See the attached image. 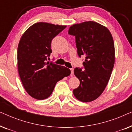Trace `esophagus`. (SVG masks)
<instances>
[{
	"label": "esophagus",
	"mask_w": 132,
	"mask_h": 132,
	"mask_svg": "<svg viewBox=\"0 0 132 132\" xmlns=\"http://www.w3.org/2000/svg\"><path fill=\"white\" fill-rule=\"evenodd\" d=\"M70 71H71V73H70V76H74V72H73V68H70Z\"/></svg>",
	"instance_id": "34e87169"
}]
</instances>
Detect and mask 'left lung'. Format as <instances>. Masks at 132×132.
<instances>
[{
	"label": "left lung",
	"mask_w": 132,
	"mask_h": 132,
	"mask_svg": "<svg viewBox=\"0 0 132 132\" xmlns=\"http://www.w3.org/2000/svg\"><path fill=\"white\" fill-rule=\"evenodd\" d=\"M68 34L75 37L79 56H85V69L74 70L80 85L73 90V94L81 102H91L102 94L112 71L115 62L112 37L106 27L93 21L73 24Z\"/></svg>",
	"instance_id": "8db88e82"
}]
</instances>
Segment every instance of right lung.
<instances>
[{"label": "right lung", "instance_id": "1", "mask_svg": "<svg viewBox=\"0 0 132 132\" xmlns=\"http://www.w3.org/2000/svg\"><path fill=\"white\" fill-rule=\"evenodd\" d=\"M65 28L66 26L37 23L26 30L20 40L18 71L25 90L34 98H48L56 84L70 75L69 68L47 61L52 52V39Z\"/></svg>", "mask_w": 132, "mask_h": 132}]
</instances>
